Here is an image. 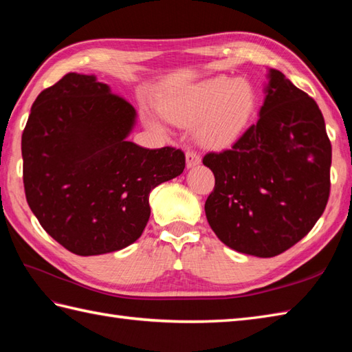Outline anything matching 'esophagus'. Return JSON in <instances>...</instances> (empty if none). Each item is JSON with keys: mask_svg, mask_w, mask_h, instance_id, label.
Segmentation results:
<instances>
[{"mask_svg": "<svg viewBox=\"0 0 352 352\" xmlns=\"http://www.w3.org/2000/svg\"><path fill=\"white\" fill-rule=\"evenodd\" d=\"M199 163H201L199 154L197 151H193V149H189V151L186 153V164H188V168L197 166Z\"/></svg>", "mask_w": 352, "mask_h": 352, "instance_id": "34e87169", "label": "esophagus"}]
</instances>
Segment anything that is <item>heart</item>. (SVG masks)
Segmentation results:
<instances>
[{
	"label": "heart",
	"instance_id": "b5f03b06",
	"mask_svg": "<svg viewBox=\"0 0 352 352\" xmlns=\"http://www.w3.org/2000/svg\"><path fill=\"white\" fill-rule=\"evenodd\" d=\"M257 92L246 80L226 76L183 87L160 104L162 115L177 125L197 124L195 136L207 148H227L242 136L257 110ZM149 125L162 129L151 118Z\"/></svg>",
	"mask_w": 352,
	"mask_h": 352
}]
</instances>
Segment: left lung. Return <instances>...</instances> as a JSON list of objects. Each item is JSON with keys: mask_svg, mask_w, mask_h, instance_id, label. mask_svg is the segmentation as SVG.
<instances>
[{"mask_svg": "<svg viewBox=\"0 0 352 352\" xmlns=\"http://www.w3.org/2000/svg\"><path fill=\"white\" fill-rule=\"evenodd\" d=\"M260 118L234 145L207 153L214 175L206 216L234 251L275 257L301 241L330 198L331 142L316 101L269 71Z\"/></svg>", "mask_w": 352, "mask_h": 352, "instance_id": "1", "label": "left lung"}]
</instances>
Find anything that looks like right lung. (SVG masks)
<instances>
[{"instance_id": "obj_1", "label": "right lung", "mask_w": 352, "mask_h": 352, "mask_svg": "<svg viewBox=\"0 0 352 352\" xmlns=\"http://www.w3.org/2000/svg\"><path fill=\"white\" fill-rule=\"evenodd\" d=\"M134 116L107 85L76 72L33 102L21 140L27 203L42 228L77 256L138 241L151 213L149 192L186 166L182 149L126 140Z\"/></svg>"}]
</instances>
